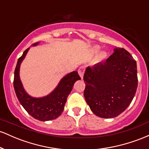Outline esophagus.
<instances>
[{"label":"esophagus","mask_w":149,"mask_h":149,"mask_svg":"<svg viewBox=\"0 0 149 149\" xmlns=\"http://www.w3.org/2000/svg\"><path fill=\"white\" fill-rule=\"evenodd\" d=\"M84 72H85V67L84 66H80L79 69H78V73H79L80 76L81 77V78H83Z\"/></svg>","instance_id":"34e87169"}]
</instances>
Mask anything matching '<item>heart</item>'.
I'll list each match as a JSON object with an SVG mask.
<instances>
[{"instance_id":"heart-1","label":"heart","mask_w":149,"mask_h":149,"mask_svg":"<svg viewBox=\"0 0 149 149\" xmlns=\"http://www.w3.org/2000/svg\"><path fill=\"white\" fill-rule=\"evenodd\" d=\"M95 51H98V49H97V47H96V48H95ZM105 56H106V54H104H104H102V56H101V57H105Z\"/></svg>"}]
</instances>
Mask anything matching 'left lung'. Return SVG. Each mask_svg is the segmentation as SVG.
<instances>
[{
  "label": "left lung",
  "mask_w": 149,
  "mask_h": 149,
  "mask_svg": "<svg viewBox=\"0 0 149 149\" xmlns=\"http://www.w3.org/2000/svg\"><path fill=\"white\" fill-rule=\"evenodd\" d=\"M84 96L95 115L112 118L122 113L138 85L136 62L123 47H116L107 61L88 67L83 76Z\"/></svg>",
  "instance_id": "obj_1"
}]
</instances>
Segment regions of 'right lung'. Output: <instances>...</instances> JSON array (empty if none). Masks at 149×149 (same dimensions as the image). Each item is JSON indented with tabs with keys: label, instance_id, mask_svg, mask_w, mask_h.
I'll use <instances>...</instances> for the list:
<instances>
[{
	"label": "right lung",
	"instance_id": "1",
	"mask_svg": "<svg viewBox=\"0 0 149 149\" xmlns=\"http://www.w3.org/2000/svg\"><path fill=\"white\" fill-rule=\"evenodd\" d=\"M38 45V42L33 45ZM29 48L24 52L18 59L15 70L14 88L18 100L24 109L35 119L40 121H47L56 119L64 111L67 97L72 90L75 82L80 80L77 71L69 73L64 76L55 90L47 96L42 98H34L29 96L22 86L19 78V67L22 60L28 52Z\"/></svg>",
	"mask_w": 149,
	"mask_h": 149
}]
</instances>
